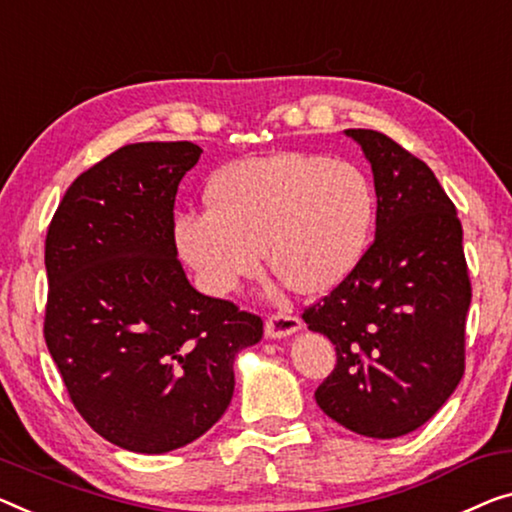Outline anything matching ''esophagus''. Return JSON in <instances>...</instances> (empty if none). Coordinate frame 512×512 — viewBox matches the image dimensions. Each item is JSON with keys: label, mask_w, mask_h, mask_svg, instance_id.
Wrapping results in <instances>:
<instances>
[{"label": "esophagus", "mask_w": 512, "mask_h": 512, "mask_svg": "<svg viewBox=\"0 0 512 512\" xmlns=\"http://www.w3.org/2000/svg\"><path fill=\"white\" fill-rule=\"evenodd\" d=\"M301 329V319L296 315H289V312H276L266 319L264 331L269 338H287Z\"/></svg>", "instance_id": "34e87169"}]
</instances>
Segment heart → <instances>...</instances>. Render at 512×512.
I'll use <instances>...</instances> for the list:
<instances>
[{"instance_id": "1", "label": "heart", "mask_w": 512, "mask_h": 512, "mask_svg": "<svg viewBox=\"0 0 512 512\" xmlns=\"http://www.w3.org/2000/svg\"><path fill=\"white\" fill-rule=\"evenodd\" d=\"M207 211L174 220V241L202 287L232 294L266 262L303 294H322L368 248L377 197L352 163L285 154L239 160L207 188Z\"/></svg>"}]
</instances>
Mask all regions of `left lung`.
Here are the masks:
<instances>
[{"label":"left lung","instance_id":"left-lung-1","mask_svg":"<svg viewBox=\"0 0 512 512\" xmlns=\"http://www.w3.org/2000/svg\"><path fill=\"white\" fill-rule=\"evenodd\" d=\"M345 133L372 165L377 232L354 271L303 310L338 356L315 400L347 430L393 439L460 384L471 280L462 223L430 167L384 133Z\"/></svg>","mask_w":512,"mask_h":512}]
</instances>
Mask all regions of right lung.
I'll return each mask as SVG.
<instances>
[{
  "label": "right lung",
  "mask_w": 512,
  "mask_h": 512,
  "mask_svg": "<svg viewBox=\"0 0 512 512\" xmlns=\"http://www.w3.org/2000/svg\"><path fill=\"white\" fill-rule=\"evenodd\" d=\"M200 154L126 144L71 183L45 236V345L91 430L133 453L218 423L236 354L262 340V319L197 292L177 259L174 197Z\"/></svg>",
  "instance_id": "add662e5"
}]
</instances>
